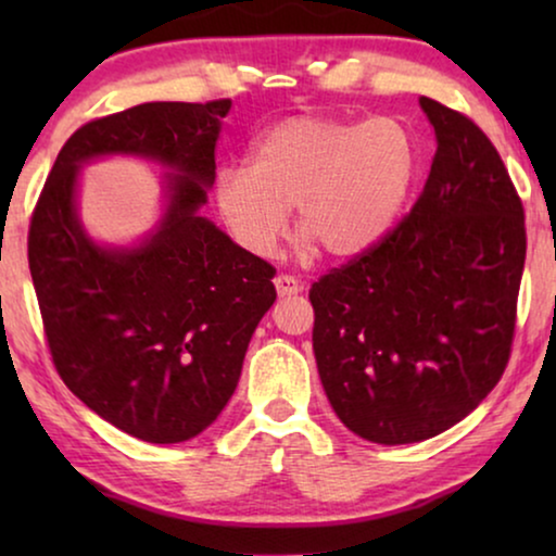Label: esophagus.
<instances>
[{
  "mask_svg": "<svg viewBox=\"0 0 556 556\" xmlns=\"http://www.w3.org/2000/svg\"><path fill=\"white\" fill-rule=\"evenodd\" d=\"M273 283H276V291H278L280 299H283V295H299L303 291V286H301L299 278L283 276V273H280V276H276V280H273Z\"/></svg>",
  "mask_w": 556,
  "mask_h": 556,
  "instance_id": "esophagus-1",
  "label": "esophagus"
}]
</instances>
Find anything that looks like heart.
<instances>
[{"label":"heart","mask_w":556,"mask_h":556,"mask_svg":"<svg viewBox=\"0 0 556 556\" xmlns=\"http://www.w3.org/2000/svg\"><path fill=\"white\" fill-rule=\"evenodd\" d=\"M415 174L417 147L402 121L303 113L257 136L250 164L217 169L212 192L232 240L250 255L276 253L295 207L303 248L356 257L397 223Z\"/></svg>","instance_id":"heart-1"}]
</instances>
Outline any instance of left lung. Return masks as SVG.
<instances>
[{
	"instance_id": "obj_1",
	"label": "left lung",
	"mask_w": 556,
	"mask_h": 556,
	"mask_svg": "<svg viewBox=\"0 0 556 556\" xmlns=\"http://www.w3.org/2000/svg\"><path fill=\"white\" fill-rule=\"evenodd\" d=\"M420 105L438 151L415 207L308 291L326 397L379 445L440 435L498 384L527 261L523 207L496 147L463 113Z\"/></svg>"
}]
</instances>
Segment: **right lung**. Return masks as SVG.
<instances>
[{"label":"right lung","instance_id":"add662e5","mask_svg":"<svg viewBox=\"0 0 556 556\" xmlns=\"http://www.w3.org/2000/svg\"><path fill=\"white\" fill-rule=\"evenodd\" d=\"M232 101L141 103L60 149L27 238L45 337L75 397L147 443H181L223 413L276 268L200 215ZM128 153L170 169L165 215L134 249L98 247L77 217L79 166Z\"/></svg>","mask_w":556,"mask_h":556}]
</instances>
